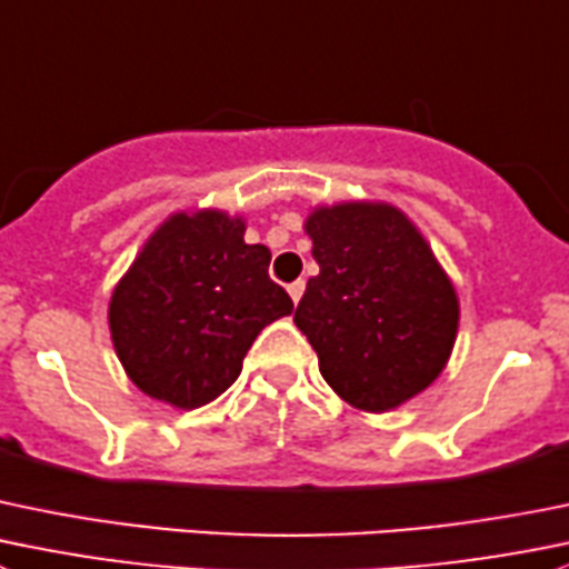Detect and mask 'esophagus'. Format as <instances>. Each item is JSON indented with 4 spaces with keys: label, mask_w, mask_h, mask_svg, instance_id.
<instances>
[{
    "label": "esophagus",
    "mask_w": 569,
    "mask_h": 569,
    "mask_svg": "<svg viewBox=\"0 0 569 569\" xmlns=\"http://www.w3.org/2000/svg\"><path fill=\"white\" fill-rule=\"evenodd\" d=\"M302 291H306V280H297V283L289 286V295H291V300H295V306L300 302Z\"/></svg>",
    "instance_id": "obj_1"
}]
</instances>
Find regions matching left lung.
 <instances>
[{"label":"left lung","mask_w":569,"mask_h":569,"mask_svg":"<svg viewBox=\"0 0 569 569\" xmlns=\"http://www.w3.org/2000/svg\"><path fill=\"white\" fill-rule=\"evenodd\" d=\"M302 230L319 274L308 280L295 325L347 406L395 411L448 367L461 319L453 280L391 202L313 206Z\"/></svg>","instance_id":"left-lung-1"}]
</instances>
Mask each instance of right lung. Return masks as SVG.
<instances>
[{
    "label": "right lung",
    "instance_id": "obj_1",
    "mask_svg": "<svg viewBox=\"0 0 569 569\" xmlns=\"http://www.w3.org/2000/svg\"><path fill=\"white\" fill-rule=\"evenodd\" d=\"M244 217L174 211L147 236L113 286L108 328L127 378L152 400L191 411L241 375L247 350L295 311L269 280L272 252L247 244Z\"/></svg>",
    "mask_w": 569,
    "mask_h": 569
}]
</instances>
